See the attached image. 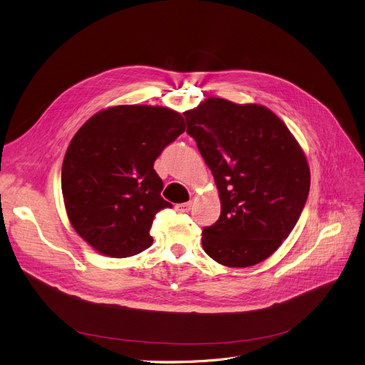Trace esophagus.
Wrapping results in <instances>:
<instances>
[{"label":"esophagus","instance_id":"1","mask_svg":"<svg viewBox=\"0 0 365 365\" xmlns=\"http://www.w3.org/2000/svg\"><path fill=\"white\" fill-rule=\"evenodd\" d=\"M190 209H191V203H190V202L175 205V210H177V212H190Z\"/></svg>","mask_w":365,"mask_h":365}]
</instances>
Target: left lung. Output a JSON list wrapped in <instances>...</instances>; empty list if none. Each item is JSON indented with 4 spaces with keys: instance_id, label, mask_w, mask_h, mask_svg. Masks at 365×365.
<instances>
[{
    "instance_id": "8db88e82",
    "label": "left lung",
    "mask_w": 365,
    "mask_h": 365,
    "mask_svg": "<svg viewBox=\"0 0 365 365\" xmlns=\"http://www.w3.org/2000/svg\"><path fill=\"white\" fill-rule=\"evenodd\" d=\"M184 115L221 200L220 220L202 232L205 252L232 268L265 261L308 199L311 174L301 145L261 104L210 97Z\"/></svg>"
}]
</instances>
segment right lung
<instances>
[{"label":"right lung","instance_id":"obj_1","mask_svg":"<svg viewBox=\"0 0 365 365\" xmlns=\"http://www.w3.org/2000/svg\"><path fill=\"white\" fill-rule=\"evenodd\" d=\"M185 131L184 118L160 106H115L96 113L72 138L61 166L69 221L97 252L128 258L152 246L155 215L173 207L153 169Z\"/></svg>","mask_w":365,"mask_h":365}]
</instances>
